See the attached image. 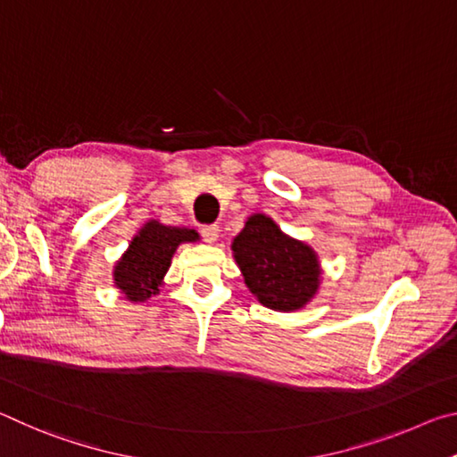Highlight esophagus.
I'll list each match as a JSON object with an SVG mask.
<instances>
[{"label":"esophagus","mask_w":457,"mask_h":457,"mask_svg":"<svg viewBox=\"0 0 457 457\" xmlns=\"http://www.w3.org/2000/svg\"><path fill=\"white\" fill-rule=\"evenodd\" d=\"M201 236H204L205 242L213 244L220 237V226H201Z\"/></svg>","instance_id":"34e87169"}]
</instances>
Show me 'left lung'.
<instances>
[{"label": "left lung", "instance_id": "8db88e82", "mask_svg": "<svg viewBox=\"0 0 457 457\" xmlns=\"http://www.w3.org/2000/svg\"><path fill=\"white\" fill-rule=\"evenodd\" d=\"M231 250L245 286L268 308L296 311L319 290L320 266L312 247L284 236L266 215H252Z\"/></svg>", "mask_w": 457, "mask_h": 457}]
</instances>
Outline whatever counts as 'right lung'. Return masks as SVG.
<instances>
[{
    "label": "right lung",
    "mask_w": 457,
    "mask_h": 457,
    "mask_svg": "<svg viewBox=\"0 0 457 457\" xmlns=\"http://www.w3.org/2000/svg\"><path fill=\"white\" fill-rule=\"evenodd\" d=\"M195 229L171 228L159 221H149L133 237L129 250L114 266V284L133 303H145L159 292L161 280L171 266L177 245L195 242Z\"/></svg>",
    "instance_id": "obj_1"
}]
</instances>
